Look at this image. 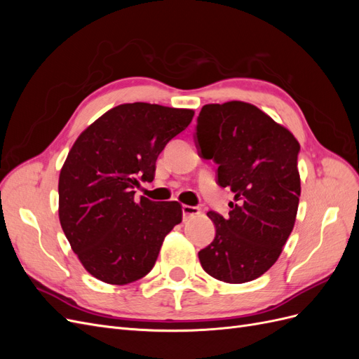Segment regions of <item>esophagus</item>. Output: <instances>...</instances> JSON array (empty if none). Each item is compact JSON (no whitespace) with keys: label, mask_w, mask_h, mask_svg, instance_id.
Segmentation results:
<instances>
[{"label":"esophagus","mask_w":359,"mask_h":359,"mask_svg":"<svg viewBox=\"0 0 359 359\" xmlns=\"http://www.w3.org/2000/svg\"><path fill=\"white\" fill-rule=\"evenodd\" d=\"M199 208L198 206H190V205H182V215H184V219H189V217H191V215H196V214H199Z\"/></svg>","instance_id":"esophagus-1"}]
</instances>
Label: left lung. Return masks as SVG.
Here are the masks:
<instances>
[{"label":"left lung","instance_id":"obj_1","mask_svg":"<svg viewBox=\"0 0 359 359\" xmlns=\"http://www.w3.org/2000/svg\"><path fill=\"white\" fill-rule=\"evenodd\" d=\"M196 140L212 158L217 182L235 194L229 215L214 211V241L199 252L202 268L224 283H247L273 266L297 219L299 144L289 130L245 102L205 104Z\"/></svg>","mask_w":359,"mask_h":359}]
</instances>
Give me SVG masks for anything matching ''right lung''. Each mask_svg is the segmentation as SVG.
Returning <instances> with one entry per match:
<instances>
[{
    "label": "right lung",
    "mask_w": 359,
    "mask_h": 359,
    "mask_svg": "<svg viewBox=\"0 0 359 359\" xmlns=\"http://www.w3.org/2000/svg\"><path fill=\"white\" fill-rule=\"evenodd\" d=\"M193 115V109L124 103L76 139L60 172L58 215L93 277L123 286L153 269L165 236L182 220V206L136 201L135 187L137 178L154 180L158 154Z\"/></svg>",
    "instance_id": "obj_1"
}]
</instances>
